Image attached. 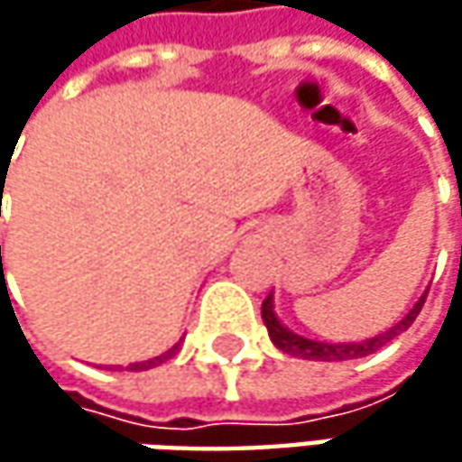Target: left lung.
<instances>
[{
  "label": "left lung",
  "mask_w": 462,
  "mask_h": 462,
  "mask_svg": "<svg viewBox=\"0 0 462 462\" xmlns=\"http://www.w3.org/2000/svg\"><path fill=\"white\" fill-rule=\"evenodd\" d=\"M427 293L419 298L417 303L411 306V310L401 319L396 327H391L388 331H383L373 339H363V342H316V339H306L300 334H295L285 327L275 313V295L270 293L262 303V321L270 331V339L277 349L288 352L291 357H303V360H319V363H342V360H357V357H367L373 352H378L385 342H391L393 337H399L401 331L414 324V319L419 316V310L424 306Z\"/></svg>",
  "instance_id": "left-lung-1"
}]
</instances>
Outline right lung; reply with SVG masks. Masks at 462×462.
Returning <instances> with one entry per match:
<instances>
[{
    "mask_svg": "<svg viewBox=\"0 0 462 462\" xmlns=\"http://www.w3.org/2000/svg\"><path fill=\"white\" fill-rule=\"evenodd\" d=\"M0 252H2V246H0ZM177 349H180V345H174V346H171V349H167L164 355H159V357H153V360H146V363H134V365H128V370H152V367H156V365L167 363L169 357H174V355H177Z\"/></svg>",
    "mask_w": 462,
    "mask_h": 462,
    "instance_id": "right-lung-1",
    "label": "right lung"
}]
</instances>
